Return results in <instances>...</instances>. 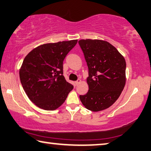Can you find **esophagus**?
<instances>
[{
	"label": "esophagus",
	"mask_w": 151,
	"mask_h": 151,
	"mask_svg": "<svg viewBox=\"0 0 151 151\" xmlns=\"http://www.w3.org/2000/svg\"><path fill=\"white\" fill-rule=\"evenodd\" d=\"M81 82V79H78L77 81H75V85H78Z\"/></svg>",
	"instance_id": "34e87169"
}]
</instances>
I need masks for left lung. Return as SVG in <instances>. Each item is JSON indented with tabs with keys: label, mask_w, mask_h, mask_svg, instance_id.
Returning <instances> with one entry per match:
<instances>
[{
	"label": "left lung",
	"mask_w": 151,
	"mask_h": 151,
	"mask_svg": "<svg viewBox=\"0 0 151 151\" xmlns=\"http://www.w3.org/2000/svg\"><path fill=\"white\" fill-rule=\"evenodd\" d=\"M78 44L88 68V91L80 95V99L88 110H104L116 102L125 86V59L114 45L104 40H81Z\"/></svg>",
	"instance_id": "left-lung-1"
}]
</instances>
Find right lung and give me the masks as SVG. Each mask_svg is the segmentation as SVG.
Here are the masks:
<instances>
[{
	"instance_id": "obj_1",
	"label": "right lung",
	"mask_w": 151,
	"mask_h": 151,
	"mask_svg": "<svg viewBox=\"0 0 151 151\" xmlns=\"http://www.w3.org/2000/svg\"><path fill=\"white\" fill-rule=\"evenodd\" d=\"M77 40L49 43L32 50L19 70L21 85L35 106L55 110L65 101L73 85L63 76V61Z\"/></svg>"
}]
</instances>
